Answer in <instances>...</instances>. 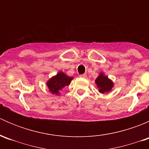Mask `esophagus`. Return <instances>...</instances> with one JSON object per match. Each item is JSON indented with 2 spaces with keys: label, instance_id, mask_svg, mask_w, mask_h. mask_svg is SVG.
Masks as SVG:
<instances>
[{
  "label": "esophagus",
  "instance_id": "esophagus-1",
  "mask_svg": "<svg viewBox=\"0 0 149 149\" xmlns=\"http://www.w3.org/2000/svg\"><path fill=\"white\" fill-rule=\"evenodd\" d=\"M80 77L83 78V79H86V73H84V74L80 75Z\"/></svg>",
  "mask_w": 149,
  "mask_h": 149
}]
</instances>
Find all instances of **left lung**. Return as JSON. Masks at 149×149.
<instances>
[{
    "instance_id": "left-lung-1",
    "label": "left lung",
    "mask_w": 149,
    "mask_h": 149,
    "mask_svg": "<svg viewBox=\"0 0 149 149\" xmlns=\"http://www.w3.org/2000/svg\"><path fill=\"white\" fill-rule=\"evenodd\" d=\"M95 83L99 88V91L102 94L107 93L110 91L113 87V82L108 79L107 76H104L102 73H100V76L97 78Z\"/></svg>"
}]
</instances>
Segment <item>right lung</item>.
I'll return each mask as SVG.
<instances>
[{"mask_svg":"<svg viewBox=\"0 0 149 149\" xmlns=\"http://www.w3.org/2000/svg\"><path fill=\"white\" fill-rule=\"evenodd\" d=\"M72 79L73 78L69 77L63 72H59L56 76L52 77L47 82V86L51 93L58 95L61 90L70 84Z\"/></svg>","mask_w":149,"mask_h":149,"instance_id":"obj_1","label":"right lung"}]
</instances>
